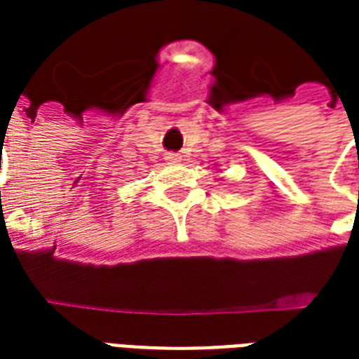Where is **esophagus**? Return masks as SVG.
Instances as JSON below:
<instances>
[{
    "label": "esophagus",
    "mask_w": 359,
    "mask_h": 359,
    "mask_svg": "<svg viewBox=\"0 0 359 359\" xmlns=\"http://www.w3.org/2000/svg\"><path fill=\"white\" fill-rule=\"evenodd\" d=\"M166 161L168 162H180L182 161V156L177 153H166Z\"/></svg>",
    "instance_id": "34e87169"
}]
</instances>
